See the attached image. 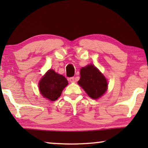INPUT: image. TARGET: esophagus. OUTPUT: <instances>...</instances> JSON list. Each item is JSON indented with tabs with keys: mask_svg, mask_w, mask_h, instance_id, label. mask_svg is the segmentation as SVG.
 I'll list each match as a JSON object with an SVG mask.
<instances>
[{
	"mask_svg": "<svg viewBox=\"0 0 148 148\" xmlns=\"http://www.w3.org/2000/svg\"><path fill=\"white\" fill-rule=\"evenodd\" d=\"M69 82H71V83H74V82H75V78L74 77H70L69 78Z\"/></svg>",
	"mask_w": 148,
	"mask_h": 148,
	"instance_id": "esophagus-1",
	"label": "esophagus"
}]
</instances>
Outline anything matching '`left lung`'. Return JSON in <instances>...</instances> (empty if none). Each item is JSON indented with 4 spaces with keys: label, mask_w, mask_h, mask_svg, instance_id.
<instances>
[{
    "label": "left lung",
    "mask_w": 148,
    "mask_h": 148,
    "mask_svg": "<svg viewBox=\"0 0 148 148\" xmlns=\"http://www.w3.org/2000/svg\"><path fill=\"white\" fill-rule=\"evenodd\" d=\"M80 75L78 84L90 98L98 99L106 92L108 86L106 78L93 64L82 67Z\"/></svg>",
    "instance_id": "left-lung-1"
}]
</instances>
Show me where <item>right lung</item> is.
Wrapping results in <instances>:
<instances>
[{
  "mask_svg": "<svg viewBox=\"0 0 148 148\" xmlns=\"http://www.w3.org/2000/svg\"><path fill=\"white\" fill-rule=\"evenodd\" d=\"M67 84V79L63 75L50 69L40 80L39 89L44 97L49 100L55 101L60 96Z\"/></svg>",
  "mask_w": 148,
  "mask_h": 148,
  "instance_id": "1",
  "label": "right lung"
}]
</instances>
